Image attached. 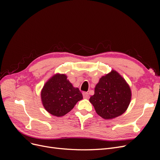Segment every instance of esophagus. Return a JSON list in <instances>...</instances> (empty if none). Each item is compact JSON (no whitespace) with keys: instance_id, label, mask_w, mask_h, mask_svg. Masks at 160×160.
<instances>
[{"instance_id":"34e87169","label":"esophagus","mask_w":160,"mask_h":160,"mask_svg":"<svg viewBox=\"0 0 160 160\" xmlns=\"http://www.w3.org/2000/svg\"><path fill=\"white\" fill-rule=\"evenodd\" d=\"M83 98H85V99H89V95L88 92H83Z\"/></svg>"}]
</instances>
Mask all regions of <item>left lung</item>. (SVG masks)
Wrapping results in <instances>:
<instances>
[{
	"instance_id": "left-lung-1",
	"label": "left lung",
	"mask_w": 160,
	"mask_h": 160,
	"mask_svg": "<svg viewBox=\"0 0 160 160\" xmlns=\"http://www.w3.org/2000/svg\"><path fill=\"white\" fill-rule=\"evenodd\" d=\"M132 93L129 85L118 72L103 76L89 101L101 118L110 119L123 114L129 105Z\"/></svg>"
}]
</instances>
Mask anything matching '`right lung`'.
I'll return each instance as SVG.
<instances>
[{"mask_svg":"<svg viewBox=\"0 0 160 160\" xmlns=\"http://www.w3.org/2000/svg\"><path fill=\"white\" fill-rule=\"evenodd\" d=\"M82 99L79 89L72 87L65 75L57 74L52 77L41 91L43 106L48 112L57 117L69 113Z\"/></svg>","mask_w":160,"mask_h":160,"instance_id":"right-lung-1","label":"right lung"}]
</instances>
